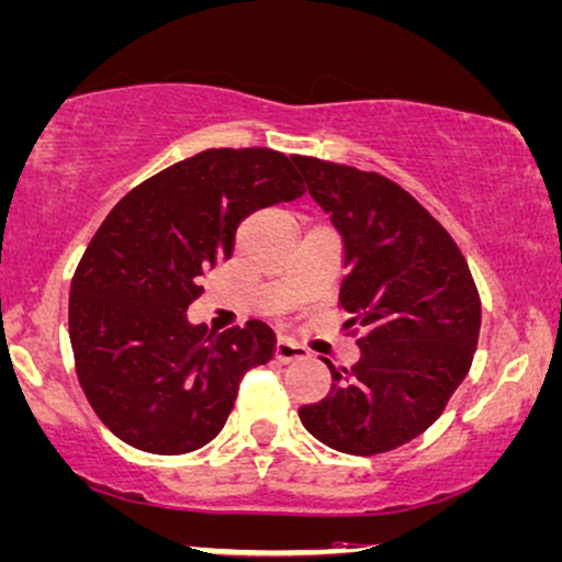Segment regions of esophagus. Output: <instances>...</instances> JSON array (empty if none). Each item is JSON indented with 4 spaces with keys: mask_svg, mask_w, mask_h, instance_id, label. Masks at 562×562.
I'll list each match as a JSON object with an SVG mask.
<instances>
[{
    "mask_svg": "<svg viewBox=\"0 0 562 562\" xmlns=\"http://www.w3.org/2000/svg\"><path fill=\"white\" fill-rule=\"evenodd\" d=\"M307 357V349H304L302 344H296L294 338H279V341H276V359H279V362H283V364H289V362H296V359H304Z\"/></svg>",
    "mask_w": 562,
    "mask_h": 562,
    "instance_id": "esophagus-1",
    "label": "esophagus"
}]
</instances>
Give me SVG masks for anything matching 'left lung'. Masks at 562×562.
I'll return each instance as SVG.
<instances>
[{"mask_svg":"<svg viewBox=\"0 0 562 562\" xmlns=\"http://www.w3.org/2000/svg\"><path fill=\"white\" fill-rule=\"evenodd\" d=\"M344 239L338 302L359 362L336 370L328 396L300 419L328 448L375 456L432 425L472 367L482 304L450 234L404 187L375 171L292 156Z\"/></svg>","mask_w":562,"mask_h":562,"instance_id":"8db88e82","label":"left lung"}]
</instances>
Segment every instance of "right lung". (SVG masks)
Returning <instances> with one entry per match:
<instances>
[{
    "mask_svg": "<svg viewBox=\"0 0 562 562\" xmlns=\"http://www.w3.org/2000/svg\"><path fill=\"white\" fill-rule=\"evenodd\" d=\"M302 195L279 150L211 148L145 179L103 218L69 286V344L82 393L116 438L179 456L224 429L276 336L260 321L213 336L184 313L200 276L232 258L239 221Z\"/></svg>",
    "mask_w": 562,
    "mask_h": 562,
    "instance_id": "1",
    "label": "right lung"
}]
</instances>
